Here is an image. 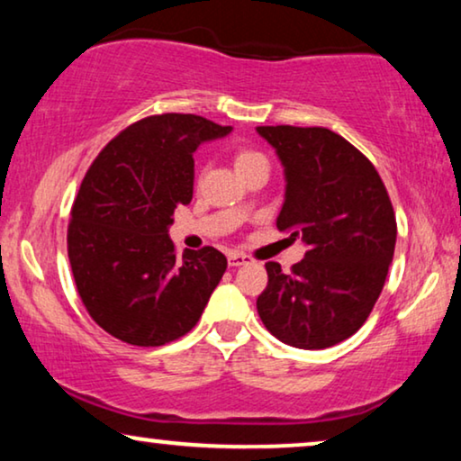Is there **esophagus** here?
<instances>
[{"instance_id":"1","label":"esophagus","mask_w":461,"mask_h":461,"mask_svg":"<svg viewBox=\"0 0 461 461\" xmlns=\"http://www.w3.org/2000/svg\"><path fill=\"white\" fill-rule=\"evenodd\" d=\"M251 258L248 254H239V251H230L229 254V267H243V264H249Z\"/></svg>"}]
</instances>
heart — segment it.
<instances>
[{
	"label": "heart",
	"mask_w": 461,
	"mask_h": 461,
	"mask_svg": "<svg viewBox=\"0 0 461 461\" xmlns=\"http://www.w3.org/2000/svg\"><path fill=\"white\" fill-rule=\"evenodd\" d=\"M258 163H268L267 157H264L260 150L254 149H239L235 155V166L239 172H245L248 167H254Z\"/></svg>",
	"instance_id": "1"
}]
</instances>
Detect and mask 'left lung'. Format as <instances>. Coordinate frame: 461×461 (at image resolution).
Wrapping results in <instances>:
<instances>
[{
    "label": "left lung",
    "mask_w": 461,
    "mask_h": 461,
    "mask_svg": "<svg viewBox=\"0 0 461 461\" xmlns=\"http://www.w3.org/2000/svg\"><path fill=\"white\" fill-rule=\"evenodd\" d=\"M258 134L285 167L276 229L308 245L289 273L267 262L258 314L281 342L330 348L361 330L380 298L396 243L393 203L374 163L336 131L260 125Z\"/></svg>",
    "instance_id": "obj_1"
}]
</instances>
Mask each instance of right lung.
Wrapping results in <instances>:
<instances>
[{"instance_id": "obj_1", "label": "right lung", "mask_w": 461, "mask_h": 461, "mask_svg": "<svg viewBox=\"0 0 461 461\" xmlns=\"http://www.w3.org/2000/svg\"><path fill=\"white\" fill-rule=\"evenodd\" d=\"M229 131L199 115H150L119 131L86 172L67 249L86 311L113 338L163 346L197 325L226 258L213 248L176 256L167 229L193 199V153Z\"/></svg>"}]
</instances>
